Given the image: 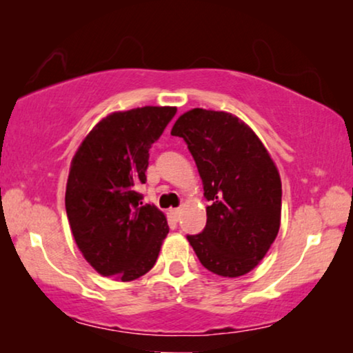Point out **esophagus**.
Wrapping results in <instances>:
<instances>
[{"label": "esophagus", "instance_id": "obj_1", "mask_svg": "<svg viewBox=\"0 0 353 353\" xmlns=\"http://www.w3.org/2000/svg\"><path fill=\"white\" fill-rule=\"evenodd\" d=\"M170 214H172L173 219L178 220V219H180V215H181V209H172Z\"/></svg>", "mask_w": 353, "mask_h": 353}]
</instances>
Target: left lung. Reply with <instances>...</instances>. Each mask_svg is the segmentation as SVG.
I'll return each instance as SVG.
<instances>
[{
    "label": "left lung",
    "mask_w": 353,
    "mask_h": 353,
    "mask_svg": "<svg viewBox=\"0 0 353 353\" xmlns=\"http://www.w3.org/2000/svg\"><path fill=\"white\" fill-rule=\"evenodd\" d=\"M173 137L185 139L199 170L207 223L188 241L209 272L243 276L268 252L281 223V178L257 134L228 112L191 109Z\"/></svg>",
    "instance_id": "8db88e82"
}]
</instances>
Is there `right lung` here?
<instances>
[{
  "mask_svg": "<svg viewBox=\"0 0 353 353\" xmlns=\"http://www.w3.org/2000/svg\"><path fill=\"white\" fill-rule=\"evenodd\" d=\"M175 114L168 105L110 114L72 159L67 219L80 252L103 276L132 281L156 263L167 219L134 190L146 181L149 149Z\"/></svg>",
  "mask_w": 353,
  "mask_h": 353,
  "instance_id": "obj_1",
  "label": "right lung"
}]
</instances>
